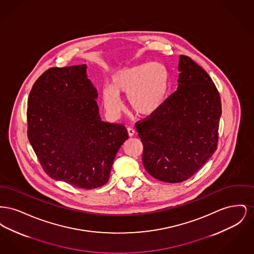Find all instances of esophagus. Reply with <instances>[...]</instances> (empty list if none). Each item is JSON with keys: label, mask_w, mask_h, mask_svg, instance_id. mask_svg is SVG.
<instances>
[{"label": "esophagus", "mask_w": 254, "mask_h": 254, "mask_svg": "<svg viewBox=\"0 0 254 254\" xmlns=\"http://www.w3.org/2000/svg\"><path fill=\"white\" fill-rule=\"evenodd\" d=\"M127 133H128V135L131 137V136H133V135L135 134V130L133 129L132 127H127Z\"/></svg>", "instance_id": "34e87169"}]
</instances>
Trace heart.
<instances>
[{
	"label": "heart",
	"instance_id": "b5f03b06",
	"mask_svg": "<svg viewBox=\"0 0 254 254\" xmlns=\"http://www.w3.org/2000/svg\"><path fill=\"white\" fill-rule=\"evenodd\" d=\"M102 94L103 105L109 115L118 117L123 110L119 95H127L129 108L136 114L149 116L164 105L169 90V73L159 63L126 67L114 73L110 85Z\"/></svg>",
	"mask_w": 254,
	"mask_h": 254
}]
</instances>
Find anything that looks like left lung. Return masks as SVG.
<instances>
[{
	"mask_svg": "<svg viewBox=\"0 0 254 254\" xmlns=\"http://www.w3.org/2000/svg\"><path fill=\"white\" fill-rule=\"evenodd\" d=\"M178 86L162 108L135 127L144 145L143 165L154 178L186 181L217 148L221 99L209 75L181 55Z\"/></svg>",
	"mask_w": 254,
	"mask_h": 254,
	"instance_id": "8db88e82",
	"label": "left lung"
}]
</instances>
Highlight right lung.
<instances>
[{"mask_svg": "<svg viewBox=\"0 0 254 254\" xmlns=\"http://www.w3.org/2000/svg\"><path fill=\"white\" fill-rule=\"evenodd\" d=\"M97 98L86 64L49 68L32 86L27 136L52 179L85 190L109 181L128 134L123 125L102 121Z\"/></svg>", "mask_w": 254, "mask_h": 254, "instance_id": "1", "label": "right lung"}]
</instances>
